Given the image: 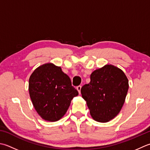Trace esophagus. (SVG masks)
<instances>
[{
  "label": "esophagus",
  "instance_id": "34e87169",
  "mask_svg": "<svg viewBox=\"0 0 150 150\" xmlns=\"http://www.w3.org/2000/svg\"><path fill=\"white\" fill-rule=\"evenodd\" d=\"M81 85H79L78 86H77V90H78V92H79V93H81Z\"/></svg>",
  "mask_w": 150,
  "mask_h": 150
}]
</instances>
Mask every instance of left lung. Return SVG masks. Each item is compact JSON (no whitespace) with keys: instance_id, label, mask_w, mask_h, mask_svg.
Returning a JSON list of instances; mask_svg holds the SVG:
<instances>
[{"instance_id":"obj_1","label":"left lung","mask_w":150,"mask_h":150,"mask_svg":"<svg viewBox=\"0 0 150 150\" xmlns=\"http://www.w3.org/2000/svg\"><path fill=\"white\" fill-rule=\"evenodd\" d=\"M128 79L121 69L106 65L90 75V82L81 89L91 116L99 122H107L118 115L125 102Z\"/></svg>"}]
</instances>
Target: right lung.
I'll return each mask as SVG.
<instances>
[{"label": "right lung", "instance_id": "1", "mask_svg": "<svg viewBox=\"0 0 150 150\" xmlns=\"http://www.w3.org/2000/svg\"><path fill=\"white\" fill-rule=\"evenodd\" d=\"M29 93L40 116L47 121L56 122L66 114L72 99L79 92L60 67L46 64L31 75Z\"/></svg>", "mask_w": 150, "mask_h": 150}]
</instances>
